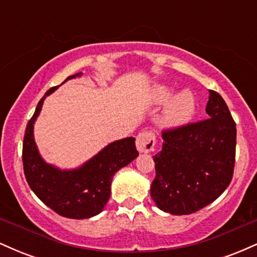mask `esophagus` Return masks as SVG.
Masks as SVG:
<instances>
[{"label": "esophagus", "mask_w": 257, "mask_h": 257, "mask_svg": "<svg viewBox=\"0 0 257 257\" xmlns=\"http://www.w3.org/2000/svg\"><path fill=\"white\" fill-rule=\"evenodd\" d=\"M156 138L152 132H143L137 138V149L141 153H149L155 150Z\"/></svg>", "instance_id": "1"}]
</instances>
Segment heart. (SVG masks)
<instances>
[{"instance_id": "1", "label": "heart", "mask_w": 257, "mask_h": 257, "mask_svg": "<svg viewBox=\"0 0 257 257\" xmlns=\"http://www.w3.org/2000/svg\"><path fill=\"white\" fill-rule=\"evenodd\" d=\"M175 94V89L167 84L153 85L150 91V102L155 106L164 105L161 114L162 124L167 128H179L188 122L196 112V99L188 90Z\"/></svg>"}]
</instances>
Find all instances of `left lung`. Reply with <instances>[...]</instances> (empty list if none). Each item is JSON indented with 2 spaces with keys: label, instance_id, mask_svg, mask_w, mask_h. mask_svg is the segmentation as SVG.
Listing matches in <instances>:
<instances>
[{
  "label": "left lung",
  "instance_id": "left-lung-1",
  "mask_svg": "<svg viewBox=\"0 0 257 257\" xmlns=\"http://www.w3.org/2000/svg\"><path fill=\"white\" fill-rule=\"evenodd\" d=\"M205 111L208 119L163 132V146L153 156L151 197L166 213H196L219 198L232 180L235 123L216 91L209 90Z\"/></svg>",
  "mask_w": 257,
  "mask_h": 257
}]
</instances>
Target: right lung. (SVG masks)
<instances>
[{"instance_id": "add662e5", "label": "right lung", "mask_w": 257, "mask_h": 257, "mask_svg": "<svg viewBox=\"0 0 257 257\" xmlns=\"http://www.w3.org/2000/svg\"><path fill=\"white\" fill-rule=\"evenodd\" d=\"M82 72L67 77H81ZM59 88L53 87L38 102L26 125L23 143V164L26 181L34 193L55 213L69 219H89L104 210L110 199L111 182L120 168L139 156L135 138H124L105 146L94 157L75 169H60L47 163L38 152L34 124L42 110L44 99Z\"/></svg>"}]
</instances>
